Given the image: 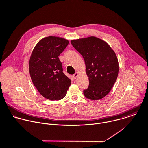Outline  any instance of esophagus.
<instances>
[{
  "mask_svg": "<svg viewBox=\"0 0 148 148\" xmlns=\"http://www.w3.org/2000/svg\"><path fill=\"white\" fill-rule=\"evenodd\" d=\"M78 73H75L73 75V78H74V79H76V78L78 77Z\"/></svg>",
  "mask_w": 148,
  "mask_h": 148,
  "instance_id": "1",
  "label": "esophagus"
}]
</instances>
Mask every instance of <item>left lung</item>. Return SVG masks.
Listing matches in <instances>:
<instances>
[{"mask_svg":"<svg viewBox=\"0 0 148 148\" xmlns=\"http://www.w3.org/2000/svg\"><path fill=\"white\" fill-rule=\"evenodd\" d=\"M72 45L84 59L89 78L85 96L90 100H100L111 91L119 72L117 56L104 41L91 36L71 41Z\"/></svg>","mask_w":148,"mask_h":148,"instance_id":"1","label":"left lung"}]
</instances>
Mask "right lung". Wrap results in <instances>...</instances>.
Returning <instances> with one entry per match:
<instances>
[{
  "mask_svg": "<svg viewBox=\"0 0 148 148\" xmlns=\"http://www.w3.org/2000/svg\"><path fill=\"white\" fill-rule=\"evenodd\" d=\"M69 42L62 37L48 36L39 41L32 51L29 60L30 75L34 86L45 99H62L71 85L59 59Z\"/></svg>",
  "mask_w": 148,
  "mask_h": 148,
  "instance_id": "right-lung-1",
  "label": "right lung"
}]
</instances>
